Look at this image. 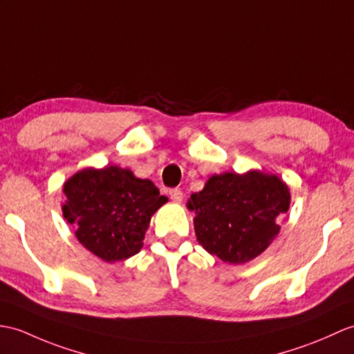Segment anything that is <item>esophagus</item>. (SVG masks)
<instances>
[{
	"instance_id": "obj_1",
	"label": "esophagus",
	"mask_w": 354,
	"mask_h": 354,
	"mask_svg": "<svg viewBox=\"0 0 354 354\" xmlns=\"http://www.w3.org/2000/svg\"><path fill=\"white\" fill-rule=\"evenodd\" d=\"M169 196H170L171 201L180 202V201H183V197H184V193L180 192L179 188H170V190H169Z\"/></svg>"
}]
</instances>
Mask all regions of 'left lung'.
Wrapping results in <instances>:
<instances>
[{
	"label": "left lung",
	"mask_w": 354,
	"mask_h": 354,
	"mask_svg": "<svg viewBox=\"0 0 354 354\" xmlns=\"http://www.w3.org/2000/svg\"><path fill=\"white\" fill-rule=\"evenodd\" d=\"M194 231L202 248L231 264H243L264 252L277 235L276 218L290 208V190L274 175L252 170L208 179L192 194Z\"/></svg>",
	"instance_id": "obj_1"
}]
</instances>
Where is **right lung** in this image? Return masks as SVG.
Here are the masks:
<instances>
[{"label": "right lung", "mask_w": 354, "mask_h": 354, "mask_svg": "<svg viewBox=\"0 0 354 354\" xmlns=\"http://www.w3.org/2000/svg\"><path fill=\"white\" fill-rule=\"evenodd\" d=\"M63 192V216L78 241L106 262L138 253L152 214L167 202L152 180L118 166L81 170Z\"/></svg>", "instance_id": "right-lung-1"}]
</instances>
